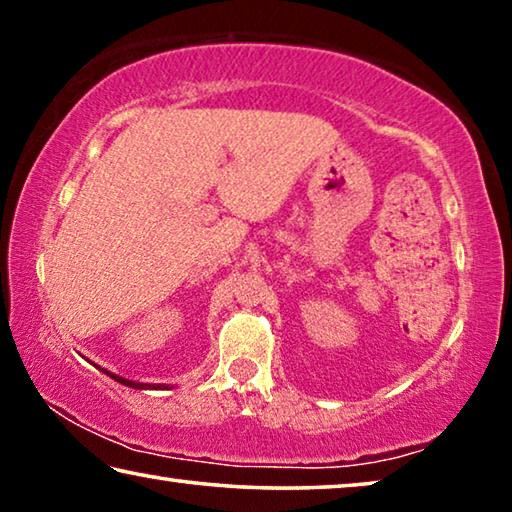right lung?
I'll list each match as a JSON object with an SVG mask.
<instances>
[{
    "instance_id": "right-lung-1",
    "label": "right lung",
    "mask_w": 512,
    "mask_h": 512,
    "mask_svg": "<svg viewBox=\"0 0 512 512\" xmlns=\"http://www.w3.org/2000/svg\"><path fill=\"white\" fill-rule=\"evenodd\" d=\"M106 375H110L112 379H115V381H119V384H124V386H131V388H164V386H151V384H135V381H131V379H124V377H119V375H112V372H108L106 370Z\"/></svg>"
}]
</instances>
